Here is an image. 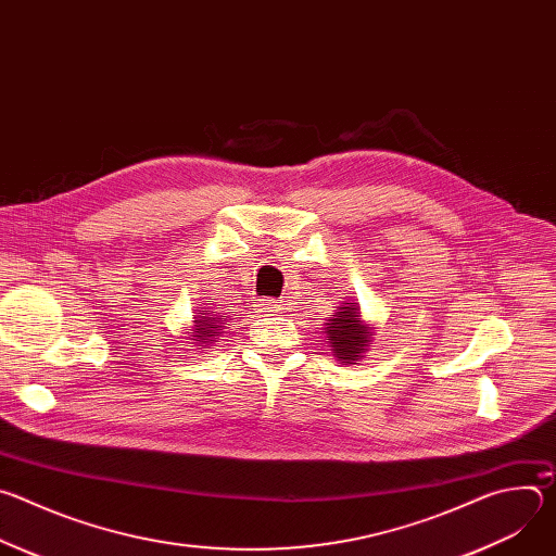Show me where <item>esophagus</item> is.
Here are the masks:
<instances>
[{
	"instance_id": "esophagus-1",
	"label": "esophagus",
	"mask_w": 556,
	"mask_h": 556,
	"mask_svg": "<svg viewBox=\"0 0 556 556\" xmlns=\"http://www.w3.org/2000/svg\"><path fill=\"white\" fill-rule=\"evenodd\" d=\"M262 312H273V309H281V303L275 299H262Z\"/></svg>"
}]
</instances>
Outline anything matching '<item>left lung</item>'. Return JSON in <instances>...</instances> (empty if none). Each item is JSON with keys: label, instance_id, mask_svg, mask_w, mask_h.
Here are the masks:
<instances>
[{"label": "left lung", "instance_id": "obj_1", "mask_svg": "<svg viewBox=\"0 0 556 556\" xmlns=\"http://www.w3.org/2000/svg\"><path fill=\"white\" fill-rule=\"evenodd\" d=\"M326 321V343L337 361L343 365H356L361 358H365L376 328L369 321H363L358 303L343 301Z\"/></svg>", "mask_w": 556, "mask_h": 556}]
</instances>
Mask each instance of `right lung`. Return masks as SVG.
Instances as JSON below:
<instances>
[{
  "label": "right lung",
  "instance_id": "right-lung-1",
  "mask_svg": "<svg viewBox=\"0 0 556 556\" xmlns=\"http://www.w3.org/2000/svg\"><path fill=\"white\" fill-rule=\"evenodd\" d=\"M226 328V319H219V314L213 312V307H200L193 314V324H191V332H187L189 341L198 345V350L211 348Z\"/></svg>",
  "mask_w": 556,
  "mask_h": 556
}]
</instances>
